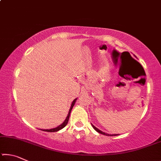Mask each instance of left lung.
<instances>
[{"mask_svg": "<svg viewBox=\"0 0 161 161\" xmlns=\"http://www.w3.org/2000/svg\"><path fill=\"white\" fill-rule=\"evenodd\" d=\"M92 127L94 128L95 130H97V131L98 133H101V134H103V135H105V136H117V135H119V134H108V133H107L103 132V131H102V130H99V129H97V127H95V126H94V125L92 124Z\"/></svg>", "mask_w": 161, "mask_h": 161, "instance_id": "1", "label": "left lung"}]
</instances>
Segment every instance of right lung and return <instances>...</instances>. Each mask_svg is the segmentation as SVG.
<instances>
[{"label":"right lung","mask_w":161,"mask_h":161,"mask_svg":"<svg viewBox=\"0 0 161 161\" xmlns=\"http://www.w3.org/2000/svg\"><path fill=\"white\" fill-rule=\"evenodd\" d=\"M77 98H76V99H75L74 100H73V102H72V104H71V107H70V108H69V112H68L67 116L66 117V119H65L64 121L63 122V123H62V124L59 125V126H58V127L54 128V129H41V130H43V131H47V132H57V131H58V130H61V129H63L64 127L66 126H67V123H68V121H69V116H70V113H71V111H72V108H73V107H74V105H75V102H76V101H77Z\"/></svg>","instance_id":"obj_1"}]
</instances>
